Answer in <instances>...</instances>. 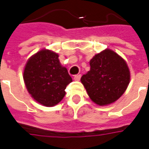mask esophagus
Listing matches in <instances>:
<instances>
[{
  "label": "esophagus",
  "mask_w": 149,
  "mask_h": 149,
  "mask_svg": "<svg viewBox=\"0 0 149 149\" xmlns=\"http://www.w3.org/2000/svg\"><path fill=\"white\" fill-rule=\"evenodd\" d=\"M81 77V75H80V74L75 75V76H74V80H75V81H80Z\"/></svg>",
  "instance_id": "obj_1"
}]
</instances>
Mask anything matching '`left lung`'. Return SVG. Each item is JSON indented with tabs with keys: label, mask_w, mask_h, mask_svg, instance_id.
<instances>
[{
	"label": "left lung",
	"mask_w": 149,
	"mask_h": 149,
	"mask_svg": "<svg viewBox=\"0 0 149 149\" xmlns=\"http://www.w3.org/2000/svg\"><path fill=\"white\" fill-rule=\"evenodd\" d=\"M90 67L81 81L91 100L101 106L118 100L130 81L126 62L115 52L105 49L91 60Z\"/></svg>",
	"instance_id": "8db88e82"
}]
</instances>
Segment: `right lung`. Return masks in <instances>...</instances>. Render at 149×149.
<instances>
[{
    "mask_svg": "<svg viewBox=\"0 0 149 149\" xmlns=\"http://www.w3.org/2000/svg\"><path fill=\"white\" fill-rule=\"evenodd\" d=\"M58 54L43 49L33 56L25 65L24 81L29 93L45 106H54L65 97L72 82L68 70L62 67Z\"/></svg>",
    "mask_w": 149,
    "mask_h": 149,
    "instance_id": "obj_1",
    "label": "right lung"
}]
</instances>
